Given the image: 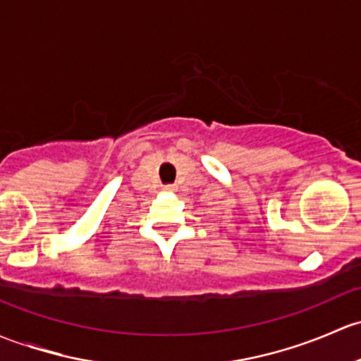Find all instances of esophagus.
<instances>
[{"label":"esophagus","instance_id":"34e87169","mask_svg":"<svg viewBox=\"0 0 361 361\" xmlns=\"http://www.w3.org/2000/svg\"><path fill=\"white\" fill-rule=\"evenodd\" d=\"M164 190L166 192H174V190H176V187H174V185H166Z\"/></svg>","mask_w":361,"mask_h":361}]
</instances>
